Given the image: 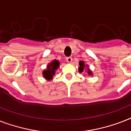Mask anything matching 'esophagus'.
I'll return each mask as SVG.
<instances>
[{"label":"esophagus","instance_id":"34e87169","mask_svg":"<svg viewBox=\"0 0 131 131\" xmlns=\"http://www.w3.org/2000/svg\"><path fill=\"white\" fill-rule=\"evenodd\" d=\"M66 60H67V62H69V63H71L72 62V58L71 57H67V58H66Z\"/></svg>","mask_w":131,"mask_h":131}]
</instances>
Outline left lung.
I'll return each instance as SVG.
<instances>
[{"instance_id":"obj_1","label":"left lung","mask_w":131,"mask_h":131,"mask_svg":"<svg viewBox=\"0 0 131 131\" xmlns=\"http://www.w3.org/2000/svg\"><path fill=\"white\" fill-rule=\"evenodd\" d=\"M79 64H80V67H79V69H78V70H79V72H80V73H82V72L84 71V69H85V67H86L85 64H84V62L80 61V62H79ZM86 67H87V66H86ZM87 73L88 75H91L92 74V73L91 71H90L89 69H88Z\"/></svg>"}]
</instances>
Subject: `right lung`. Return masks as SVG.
Masks as SVG:
<instances>
[{
	"label": "right lung",
	"instance_id": "obj_1",
	"mask_svg": "<svg viewBox=\"0 0 131 131\" xmlns=\"http://www.w3.org/2000/svg\"><path fill=\"white\" fill-rule=\"evenodd\" d=\"M60 62L57 60L51 61L47 66V69L44 70L43 72V75L44 78L47 80H51L53 78V75H55L56 71L59 67Z\"/></svg>",
	"mask_w": 131,
	"mask_h": 131
}]
</instances>
